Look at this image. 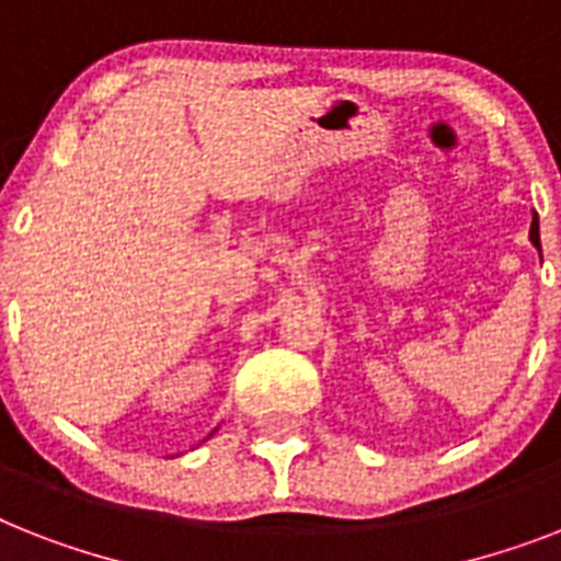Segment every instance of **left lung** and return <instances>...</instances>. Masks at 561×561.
Masks as SVG:
<instances>
[{
  "label": "left lung",
  "instance_id": "obj_1",
  "mask_svg": "<svg viewBox=\"0 0 561 561\" xmlns=\"http://www.w3.org/2000/svg\"><path fill=\"white\" fill-rule=\"evenodd\" d=\"M530 241L536 244V248L541 250V241H539V218L533 216V225H530Z\"/></svg>",
  "mask_w": 561,
  "mask_h": 561
}]
</instances>
